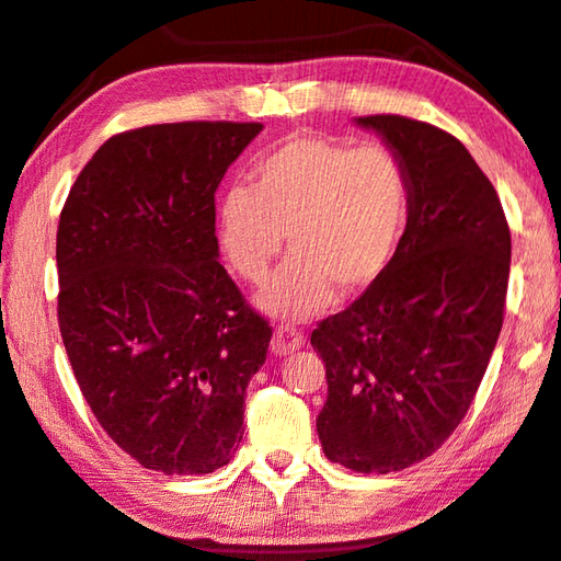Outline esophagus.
<instances>
[{
  "label": "esophagus",
  "mask_w": 561,
  "mask_h": 561,
  "mask_svg": "<svg viewBox=\"0 0 561 561\" xmlns=\"http://www.w3.org/2000/svg\"><path fill=\"white\" fill-rule=\"evenodd\" d=\"M301 345H304V331L291 323L277 325V331H274V335H272V351L277 355H287V353L299 351Z\"/></svg>",
  "instance_id": "obj_1"
}]
</instances>
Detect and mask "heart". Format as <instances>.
<instances>
[{"instance_id": "b5f03b06", "label": "heart", "mask_w": 561, "mask_h": 561, "mask_svg": "<svg viewBox=\"0 0 561 561\" xmlns=\"http://www.w3.org/2000/svg\"><path fill=\"white\" fill-rule=\"evenodd\" d=\"M250 179L252 188L220 196L218 232L248 282L267 277L287 232L294 257L264 291L267 311L307 319L333 289L351 297L387 270L410 213V176L392 149L294 137L264 151Z\"/></svg>"}]
</instances>
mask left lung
I'll return each instance as SVG.
<instances>
[{
	"label": "left lung",
	"instance_id": "left-lung-1",
	"mask_svg": "<svg viewBox=\"0 0 561 561\" xmlns=\"http://www.w3.org/2000/svg\"><path fill=\"white\" fill-rule=\"evenodd\" d=\"M410 176V216L387 270L316 323L329 397L323 454L358 473L424 461L471 407L503 329L511 228L493 183L449 131L402 115L358 117Z\"/></svg>",
	"mask_w": 561,
	"mask_h": 561
}]
</instances>
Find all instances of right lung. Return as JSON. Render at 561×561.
Returning <instances> with one entry per match:
<instances>
[{
  "label": "right lung",
  "instance_id": "obj_1",
  "mask_svg": "<svg viewBox=\"0 0 561 561\" xmlns=\"http://www.w3.org/2000/svg\"><path fill=\"white\" fill-rule=\"evenodd\" d=\"M260 129L218 119L119 131L60 210L70 368L110 439L151 471L213 473L245 432L272 325L218 262L216 188Z\"/></svg>",
  "mask_w": 561,
  "mask_h": 561
}]
</instances>
